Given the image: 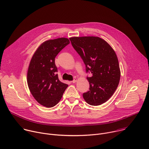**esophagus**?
Wrapping results in <instances>:
<instances>
[{
    "mask_svg": "<svg viewBox=\"0 0 149 149\" xmlns=\"http://www.w3.org/2000/svg\"><path fill=\"white\" fill-rule=\"evenodd\" d=\"M77 80H78L77 78H74V79L72 81V83H75V82H76L77 81Z\"/></svg>",
    "mask_w": 149,
    "mask_h": 149,
    "instance_id": "34e87169",
    "label": "esophagus"
}]
</instances>
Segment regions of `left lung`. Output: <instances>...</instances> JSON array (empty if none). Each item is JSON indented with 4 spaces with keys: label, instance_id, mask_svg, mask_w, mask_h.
Here are the masks:
<instances>
[{
    "label": "left lung",
    "instance_id": "left-lung-1",
    "mask_svg": "<svg viewBox=\"0 0 149 149\" xmlns=\"http://www.w3.org/2000/svg\"><path fill=\"white\" fill-rule=\"evenodd\" d=\"M71 44L82 58L87 73L90 90L83 98L91 105H99L107 101L117 89L120 79L117 56L107 42L99 37H72Z\"/></svg>",
    "mask_w": 149,
    "mask_h": 149
}]
</instances>
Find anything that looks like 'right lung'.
<instances>
[{
	"label": "right lung",
	"instance_id": "right-lung-1",
	"mask_svg": "<svg viewBox=\"0 0 149 149\" xmlns=\"http://www.w3.org/2000/svg\"><path fill=\"white\" fill-rule=\"evenodd\" d=\"M69 44L65 38L47 40L38 48L30 62L27 74L29 90L35 99L46 107L56 105L68 87L59 80L55 58Z\"/></svg>",
	"mask_w": 149,
	"mask_h": 149
}]
</instances>
